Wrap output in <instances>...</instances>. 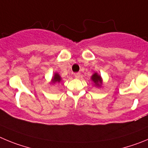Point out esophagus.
Instances as JSON below:
<instances>
[{"instance_id":"obj_1","label":"esophagus","mask_w":148,"mask_h":148,"mask_svg":"<svg viewBox=\"0 0 148 148\" xmlns=\"http://www.w3.org/2000/svg\"><path fill=\"white\" fill-rule=\"evenodd\" d=\"M74 76L75 78L78 79V78H79V77H80V73H75V74H74Z\"/></svg>"}]
</instances>
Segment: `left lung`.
I'll list each match as a JSON object with an SVG mask.
<instances>
[{
  "label": "left lung",
  "instance_id": "left-lung-1",
  "mask_svg": "<svg viewBox=\"0 0 148 148\" xmlns=\"http://www.w3.org/2000/svg\"><path fill=\"white\" fill-rule=\"evenodd\" d=\"M91 80L94 82V85L97 87H100L102 83V77L99 74H98L97 73H94L92 76H91Z\"/></svg>",
  "mask_w": 148,
  "mask_h": 148
}]
</instances>
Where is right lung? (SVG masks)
<instances>
[{"label":"right lung","instance_id":"right-lung-1","mask_svg":"<svg viewBox=\"0 0 148 148\" xmlns=\"http://www.w3.org/2000/svg\"><path fill=\"white\" fill-rule=\"evenodd\" d=\"M61 79H62V78H61V77L60 76V74H58V73H55L54 77H52V79H51V83H59V82H60Z\"/></svg>","mask_w":148,"mask_h":148}]
</instances>
